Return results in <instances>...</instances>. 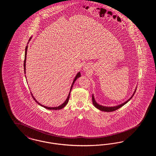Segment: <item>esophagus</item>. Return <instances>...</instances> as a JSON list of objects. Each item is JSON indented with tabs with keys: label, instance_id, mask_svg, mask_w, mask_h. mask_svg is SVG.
Masks as SVG:
<instances>
[{
	"label": "esophagus",
	"instance_id": "1",
	"mask_svg": "<svg viewBox=\"0 0 156 156\" xmlns=\"http://www.w3.org/2000/svg\"><path fill=\"white\" fill-rule=\"evenodd\" d=\"M88 68H87V67H85V68H84V70L85 71H88Z\"/></svg>",
	"mask_w": 156,
	"mask_h": 156
}]
</instances>
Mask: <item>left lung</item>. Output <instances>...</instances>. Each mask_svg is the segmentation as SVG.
I'll return each mask as SVG.
<instances>
[{"label":"left lung","mask_w":156,"mask_h":156,"mask_svg":"<svg viewBox=\"0 0 156 156\" xmlns=\"http://www.w3.org/2000/svg\"><path fill=\"white\" fill-rule=\"evenodd\" d=\"M136 88H137V87H136ZM136 89L134 90V91L133 94L132 96L130 97L128 100H127V101H125L124 103H122V104H120L119 105H117V106H102V105H101L98 104L97 102H96L95 99V98H94V94H92V102H93V104H94V106H95V107L97 108V109H99L100 111H102L104 112L115 111H116V110H117V109H119L120 108H121L122 106H123L124 105H125V104H127V102H129V101L132 98V97H133V95H134V93L136 92Z\"/></svg>","instance_id":"obj_1"}]
</instances>
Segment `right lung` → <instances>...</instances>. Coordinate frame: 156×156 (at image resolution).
<instances>
[{
    "label": "right lung",
    "instance_id": "right-lung-1",
    "mask_svg": "<svg viewBox=\"0 0 156 156\" xmlns=\"http://www.w3.org/2000/svg\"><path fill=\"white\" fill-rule=\"evenodd\" d=\"M31 39V37H30L29 40V42L30 41ZM29 42H28V43H29ZM27 48H28V45H27V46L26 47V48H25V55H24V73H25V74H26V57H27ZM80 76H81V73H80V72H78V73H77L76 75L75 76L74 80V81L73 82L72 85H71V88H70V91H69V94H68V97H67V98L66 99V101H65L63 104H61V105H59L58 106H56V107H48V106H44V105H43L40 104V103L37 101V100L35 99V98L33 97V95L32 93L31 92V95H32V97H33V98H34V99L35 100V101L37 102V104H39L40 106H41L44 107V108H45V109H49V110H59V109H62L63 108H64V107L67 105V104H68V101H69V96H70V93H71V89L73 88V85H74V82H75V81H76L78 78H80Z\"/></svg>",
    "mask_w": 156,
    "mask_h": 156
}]
</instances>
